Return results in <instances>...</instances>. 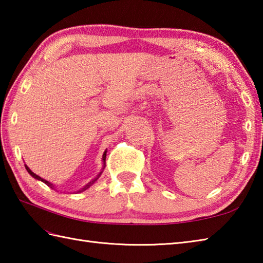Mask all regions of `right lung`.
<instances>
[{
	"mask_svg": "<svg viewBox=\"0 0 263 263\" xmlns=\"http://www.w3.org/2000/svg\"><path fill=\"white\" fill-rule=\"evenodd\" d=\"M105 159H106V152L104 153V155H103V161H104V164H105ZM26 166V170L28 171V173H29V174L33 177V178H36V180H39V181H42V182H44V183H45L46 184V185H48L49 187H52V189H54V186H53V184L52 183H49V182H47L46 180H44V178H42L41 176H38V175H36L35 174V173H33V172H31L30 170H29V167H28L27 165H25ZM105 167V166H104ZM100 174H102V172H100L99 173V174L96 176V177H95L93 178V180H91L90 182H89L88 184H86V185L85 186H83L81 190H79V191H78V192H82V191H85V190H87V189H89V187H90L91 185H92V184L95 183V182H96L97 180H98V178H99V176H100Z\"/></svg>",
	"mask_w": 263,
	"mask_h": 263,
	"instance_id": "obj_1",
	"label": "right lung"
}]
</instances>
